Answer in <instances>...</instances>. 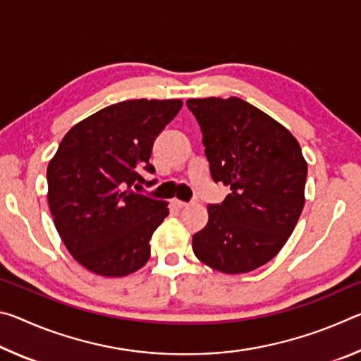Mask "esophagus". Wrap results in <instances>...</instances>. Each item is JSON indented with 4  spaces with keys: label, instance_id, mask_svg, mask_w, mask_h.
<instances>
[{
    "label": "esophagus",
    "instance_id": "1",
    "mask_svg": "<svg viewBox=\"0 0 361 361\" xmlns=\"http://www.w3.org/2000/svg\"><path fill=\"white\" fill-rule=\"evenodd\" d=\"M173 204L178 207V209H185V207L189 205L188 202H185V200H180V199H173Z\"/></svg>",
    "mask_w": 361,
    "mask_h": 361
}]
</instances>
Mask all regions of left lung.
Masks as SVG:
<instances>
[{"instance_id":"left-lung-1","label":"left lung","mask_w":361,"mask_h":361,"mask_svg":"<svg viewBox=\"0 0 361 361\" xmlns=\"http://www.w3.org/2000/svg\"><path fill=\"white\" fill-rule=\"evenodd\" d=\"M202 130L212 178L231 186L207 205L209 223L192 235L197 258L223 274L264 266L295 231L305 202L307 162L291 132L237 97L189 99Z\"/></svg>"}]
</instances>
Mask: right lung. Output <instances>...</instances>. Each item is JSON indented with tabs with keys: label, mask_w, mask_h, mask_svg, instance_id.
I'll use <instances>...</instances> for the list:
<instances>
[{
	"label": "right lung",
	"mask_w": 361,
	"mask_h": 361,
	"mask_svg": "<svg viewBox=\"0 0 361 361\" xmlns=\"http://www.w3.org/2000/svg\"><path fill=\"white\" fill-rule=\"evenodd\" d=\"M183 106L175 100H126L78 122L47 166V202L60 239L79 264L103 277L137 272L169 202L133 191L145 181L152 145Z\"/></svg>",
	"instance_id": "add662e5"
}]
</instances>
